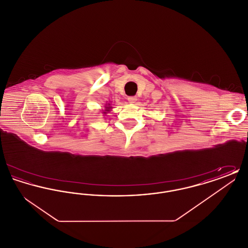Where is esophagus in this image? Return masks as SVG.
Wrapping results in <instances>:
<instances>
[{
  "mask_svg": "<svg viewBox=\"0 0 248 248\" xmlns=\"http://www.w3.org/2000/svg\"><path fill=\"white\" fill-rule=\"evenodd\" d=\"M128 102L131 103V104H134V103H136V101L138 100V98H137V96H128Z\"/></svg>",
  "mask_w": 248,
  "mask_h": 248,
  "instance_id": "esophagus-1",
  "label": "esophagus"
}]
</instances>
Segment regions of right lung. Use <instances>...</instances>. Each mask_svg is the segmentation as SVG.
Wrapping results in <instances>:
<instances>
[{
  "mask_svg": "<svg viewBox=\"0 0 248 248\" xmlns=\"http://www.w3.org/2000/svg\"><path fill=\"white\" fill-rule=\"evenodd\" d=\"M106 106H109V104H106ZM106 108V109H105V111H104V113H107L106 111H108L109 110V108H110V107H105Z\"/></svg>",
  "mask_w": 248,
  "mask_h": 248,
  "instance_id": "right-lung-1",
  "label": "right lung"
}]
</instances>
